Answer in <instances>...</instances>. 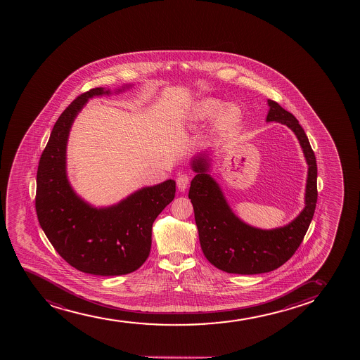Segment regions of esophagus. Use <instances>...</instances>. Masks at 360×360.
Returning <instances> with one entry per match:
<instances>
[{"instance_id": "esophagus-1", "label": "esophagus", "mask_w": 360, "mask_h": 360, "mask_svg": "<svg viewBox=\"0 0 360 360\" xmlns=\"http://www.w3.org/2000/svg\"><path fill=\"white\" fill-rule=\"evenodd\" d=\"M190 184V175L188 174H180L178 178H176V186H178L179 191H185Z\"/></svg>"}]
</instances>
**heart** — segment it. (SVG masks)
I'll use <instances>...</instances> for the list:
<instances>
[{
  "mask_svg": "<svg viewBox=\"0 0 360 360\" xmlns=\"http://www.w3.org/2000/svg\"><path fill=\"white\" fill-rule=\"evenodd\" d=\"M219 103L215 99L205 98L198 101L193 107V115L197 119H207L216 112ZM239 108L234 104H226L219 109L216 114L215 124L219 129H227L240 120Z\"/></svg>",
  "mask_w": 360,
  "mask_h": 360,
  "instance_id": "heart-1",
  "label": "heart"
}]
</instances>
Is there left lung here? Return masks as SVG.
<instances>
[{"instance_id": "1", "label": "left lung", "mask_w": 360, "mask_h": 360, "mask_svg": "<svg viewBox=\"0 0 360 360\" xmlns=\"http://www.w3.org/2000/svg\"><path fill=\"white\" fill-rule=\"evenodd\" d=\"M268 103L266 121L287 124L295 133L309 165L305 209L285 227L271 231L250 227L231 212L217 184L207 174V160L195 158L192 168L197 175L191 181L188 198L195 210L200 248L211 264L228 274L269 273L285 264L302 244L316 209L317 163L310 141L293 114L273 99Z\"/></svg>"}]
</instances>
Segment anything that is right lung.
Segmentation results:
<instances>
[{
    "label": "right lung",
    "instance_id": "right-lung-1",
    "mask_svg": "<svg viewBox=\"0 0 360 360\" xmlns=\"http://www.w3.org/2000/svg\"><path fill=\"white\" fill-rule=\"evenodd\" d=\"M102 87L84 92L55 122L38 163L36 211L41 229L56 252L73 268L98 276L133 273L148 259L153 221L174 199L175 181L145 187L117 205L94 209L75 195L66 176L70 126Z\"/></svg>",
    "mask_w": 360,
    "mask_h": 360
}]
</instances>
